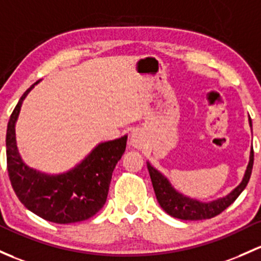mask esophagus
<instances>
[{
	"label": "esophagus",
	"mask_w": 261,
	"mask_h": 261,
	"mask_svg": "<svg viewBox=\"0 0 261 261\" xmlns=\"http://www.w3.org/2000/svg\"><path fill=\"white\" fill-rule=\"evenodd\" d=\"M130 145L133 147H135V149H144L146 146V139H145L144 134L140 130L133 131L130 135Z\"/></svg>",
	"instance_id": "1"
}]
</instances>
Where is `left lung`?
I'll return each mask as SVG.
<instances>
[{
  "label": "left lung",
  "instance_id": "obj_1",
  "mask_svg": "<svg viewBox=\"0 0 261 261\" xmlns=\"http://www.w3.org/2000/svg\"><path fill=\"white\" fill-rule=\"evenodd\" d=\"M249 125L253 130V123H251L250 117H249ZM253 164L254 151L253 147H251L249 164L246 166L245 174H244L241 182L234 190L230 191L227 195L207 202L184 195L182 193H180L179 190H176L172 186V184L170 182V180L167 179L165 175L161 174L158 169H155L149 161L146 163V165L150 177H151L156 199H158L163 210H165L169 215L174 216L176 219H181V220H204V219H211L223 213L227 206H230L238 199V196L243 193V190L246 188L249 180H250Z\"/></svg>",
  "mask_w": 261,
  "mask_h": 261
}]
</instances>
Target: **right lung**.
<instances>
[{
	"instance_id": "1",
	"label": "right lung",
	"mask_w": 261,
	"mask_h": 261,
	"mask_svg": "<svg viewBox=\"0 0 261 261\" xmlns=\"http://www.w3.org/2000/svg\"><path fill=\"white\" fill-rule=\"evenodd\" d=\"M24 91L11 114L6 134L7 170L18 200L30 211L56 224H71L92 218L108 199L112 172L126 149L127 135L100 142L77 165L60 174H47L22 160L16 141V122Z\"/></svg>"
}]
</instances>
